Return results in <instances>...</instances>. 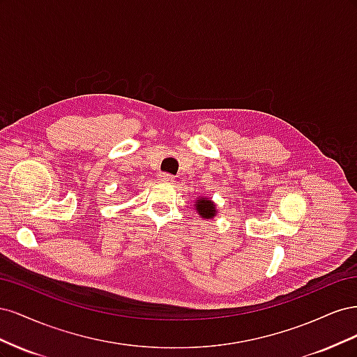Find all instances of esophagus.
Here are the masks:
<instances>
[{
  "mask_svg": "<svg viewBox=\"0 0 357 357\" xmlns=\"http://www.w3.org/2000/svg\"><path fill=\"white\" fill-rule=\"evenodd\" d=\"M158 178L160 181H167V183H172L174 181V177H172L171 174H167V172H160V174L158 176Z\"/></svg>",
  "mask_w": 357,
  "mask_h": 357,
  "instance_id": "obj_1",
  "label": "esophagus"
}]
</instances>
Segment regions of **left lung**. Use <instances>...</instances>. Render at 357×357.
Segmentation results:
<instances>
[{"mask_svg": "<svg viewBox=\"0 0 357 357\" xmlns=\"http://www.w3.org/2000/svg\"><path fill=\"white\" fill-rule=\"evenodd\" d=\"M195 210L202 219H213L218 215V205H215L214 201L207 197H197Z\"/></svg>", "mask_w": 357, "mask_h": 357, "instance_id": "1", "label": "left lung"}]
</instances>
